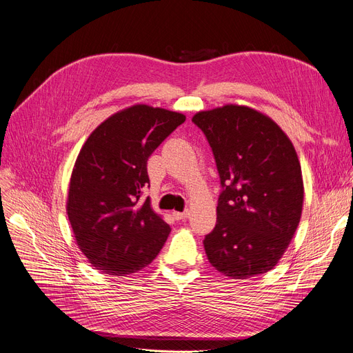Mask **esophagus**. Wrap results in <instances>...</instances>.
<instances>
[{
  "label": "esophagus",
  "mask_w": 353,
  "mask_h": 353,
  "mask_svg": "<svg viewBox=\"0 0 353 353\" xmlns=\"http://www.w3.org/2000/svg\"><path fill=\"white\" fill-rule=\"evenodd\" d=\"M189 210H186V212H173V217L176 219V220H183V219H188L189 217Z\"/></svg>",
  "instance_id": "obj_1"
}]
</instances>
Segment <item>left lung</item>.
Segmentation results:
<instances>
[{"instance_id": "1", "label": "left lung", "mask_w": 353, "mask_h": 353, "mask_svg": "<svg viewBox=\"0 0 353 353\" xmlns=\"http://www.w3.org/2000/svg\"><path fill=\"white\" fill-rule=\"evenodd\" d=\"M221 184L217 220L203 245L212 266L232 279L272 270L301 221L303 180L294 147L270 117L246 105L199 111Z\"/></svg>"}]
</instances>
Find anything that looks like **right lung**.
<instances>
[{"instance_id": "add662e5", "label": "right lung", "mask_w": 353, "mask_h": 353, "mask_svg": "<svg viewBox=\"0 0 353 353\" xmlns=\"http://www.w3.org/2000/svg\"><path fill=\"white\" fill-rule=\"evenodd\" d=\"M176 111L136 104L103 121L74 164L67 214L80 250L113 276L150 265L170 226L141 194L150 186L147 160L184 123Z\"/></svg>"}]
</instances>
